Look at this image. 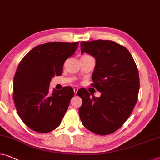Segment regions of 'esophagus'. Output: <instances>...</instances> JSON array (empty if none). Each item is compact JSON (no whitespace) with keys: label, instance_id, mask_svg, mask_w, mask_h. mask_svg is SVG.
I'll return each instance as SVG.
<instances>
[{"label":"esophagus","instance_id":"34e87169","mask_svg":"<svg viewBox=\"0 0 160 160\" xmlns=\"http://www.w3.org/2000/svg\"><path fill=\"white\" fill-rule=\"evenodd\" d=\"M73 92H74V94H77V93L78 92V88H73Z\"/></svg>","mask_w":160,"mask_h":160}]
</instances>
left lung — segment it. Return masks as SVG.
<instances>
[{
    "mask_svg": "<svg viewBox=\"0 0 160 160\" xmlns=\"http://www.w3.org/2000/svg\"><path fill=\"white\" fill-rule=\"evenodd\" d=\"M81 49L96 58L91 86L102 92L95 97L87 89L78 91L83 101L78 109L81 121L94 134H110L128 119L137 102L138 68L127 48L114 41H82Z\"/></svg>",
    "mask_w": 160,
    "mask_h": 160,
    "instance_id": "left-lung-1",
    "label": "left lung"
}]
</instances>
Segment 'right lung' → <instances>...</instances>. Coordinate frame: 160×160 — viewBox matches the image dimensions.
<instances>
[{"mask_svg": "<svg viewBox=\"0 0 160 160\" xmlns=\"http://www.w3.org/2000/svg\"><path fill=\"white\" fill-rule=\"evenodd\" d=\"M78 42H51L36 46L22 58L13 78V97L22 121L39 133L57 128L74 96L72 87L49 92L52 77L62 74L65 61Z\"/></svg>", "mask_w": 160, "mask_h": 160, "instance_id": "obj_1", "label": "right lung"}]
</instances>
